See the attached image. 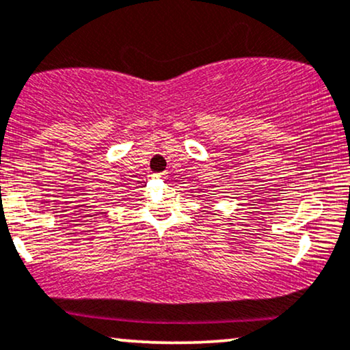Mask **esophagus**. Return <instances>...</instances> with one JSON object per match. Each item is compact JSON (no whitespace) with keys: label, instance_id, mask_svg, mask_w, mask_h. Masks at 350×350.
I'll list each match as a JSON object with an SVG mask.
<instances>
[{"label":"esophagus","instance_id":"obj_1","mask_svg":"<svg viewBox=\"0 0 350 350\" xmlns=\"http://www.w3.org/2000/svg\"><path fill=\"white\" fill-rule=\"evenodd\" d=\"M165 176V172H154V174H152V179H163Z\"/></svg>","mask_w":350,"mask_h":350}]
</instances>
